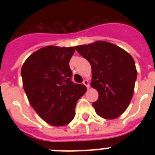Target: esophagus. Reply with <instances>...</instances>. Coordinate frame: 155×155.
Instances as JSON below:
<instances>
[{
	"mask_svg": "<svg viewBox=\"0 0 155 155\" xmlns=\"http://www.w3.org/2000/svg\"><path fill=\"white\" fill-rule=\"evenodd\" d=\"M83 84H84L85 86H86V87H87V89H88V88H89V87H90L89 82H88V80H84V82H83Z\"/></svg>",
	"mask_w": 155,
	"mask_h": 155,
	"instance_id": "34e87169",
	"label": "esophagus"
}]
</instances>
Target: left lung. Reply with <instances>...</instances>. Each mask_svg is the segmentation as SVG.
<instances>
[{"label": "left lung", "instance_id": "left-lung-1", "mask_svg": "<svg viewBox=\"0 0 155 155\" xmlns=\"http://www.w3.org/2000/svg\"><path fill=\"white\" fill-rule=\"evenodd\" d=\"M75 48L92 67L91 86L99 94L92 103L97 113L104 119L118 117L126 110L134 95L137 73L133 57L104 41Z\"/></svg>", "mask_w": 155, "mask_h": 155}]
</instances>
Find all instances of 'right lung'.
<instances>
[{"mask_svg":"<svg viewBox=\"0 0 155 155\" xmlns=\"http://www.w3.org/2000/svg\"><path fill=\"white\" fill-rule=\"evenodd\" d=\"M75 47L47 46L30 54L21 74L29 102L42 120L53 126L69 124L78 100L87 88L74 84L69 62Z\"/></svg>","mask_w":155,"mask_h":155,"instance_id":"obj_1","label":"right lung"}]
</instances>
